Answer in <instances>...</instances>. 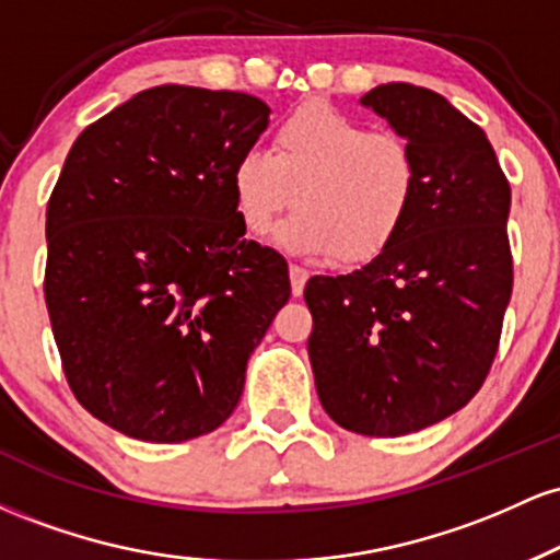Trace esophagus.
Here are the masks:
<instances>
[{"label":"esophagus","mask_w":560,"mask_h":560,"mask_svg":"<svg viewBox=\"0 0 560 560\" xmlns=\"http://www.w3.org/2000/svg\"><path fill=\"white\" fill-rule=\"evenodd\" d=\"M289 281H292V294L294 298H300L302 289L307 284V271L302 266H298V262H292V266H289Z\"/></svg>","instance_id":"obj_1"}]
</instances>
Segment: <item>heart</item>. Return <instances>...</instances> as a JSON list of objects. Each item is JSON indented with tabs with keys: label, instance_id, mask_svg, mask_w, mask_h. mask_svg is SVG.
Listing matches in <instances>:
<instances>
[{
	"label": "heart",
	"instance_id": "1",
	"mask_svg": "<svg viewBox=\"0 0 560 560\" xmlns=\"http://www.w3.org/2000/svg\"><path fill=\"white\" fill-rule=\"evenodd\" d=\"M236 215L247 234L266 236L289 208L300 210L281 244L342 266L376 260L395 244L416 208L421 165L395 131H371L324 102L279 120L271 152L247 147L231 171Z\"/></svg>",
	"mask_w": 560,
	"mask_h": 560
}]
</instances>
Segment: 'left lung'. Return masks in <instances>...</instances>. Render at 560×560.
Segmentation results:
<instances>
[{"instance_id": "8db88e82", "label": "left lung", "mask_w": 560, "mask_h": 560, "mask_svg": "<svg viewBox=\"0 0 560 560\" xmlns=\"http://www.w3.org/2000/svg\"><path fill=\"white\" fill-rule=\"evenodd\" d=\"M361 102L413 144L421 189L387 253L307 281V355L339 427L400 436L453 416L490 374L513 289L511 186L485 131L432 89L382 83Z\"/></svg>"}]
</instances>
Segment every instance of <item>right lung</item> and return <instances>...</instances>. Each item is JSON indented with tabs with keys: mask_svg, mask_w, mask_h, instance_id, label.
Segmentation results:
<instances>
[{
	"mask_svg": "<svg viewBox=\"0 0 560 560\" xmlns=\"http://www.w3.org/2000/svg\"><path fill=\"white\" fill-rule=\"evenodd\" d=\"M242 92L147 89L79 133L47 205L44 300L94 419L184 442L234 413L289 266L244 240L231 171L268 126Z\"/></svg>",
	"mask_w": 560,
	"mask_h": 560,
	"instance_id": "obj_1",
	"label": "right lung"
}]
</instances>
